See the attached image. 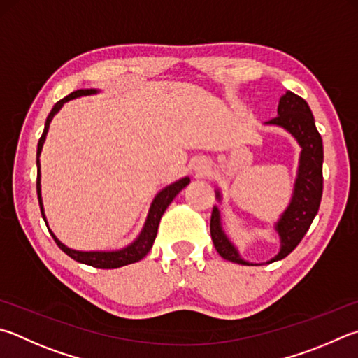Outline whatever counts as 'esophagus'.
I'll return each instance as SVG.
<instances>
[{
    "label": "esophagus",
    "instance_id": "esophagus-1",
    "mask_svg": "<svg viewBox=\"0 0 358 358\" xmlns=\"http://www.w3.org/2000/svg\"><path fill=\"white\" fill-rule=\"evenodd\" d=\"M208 171H210V161H206L203 158L196 161V164H194V172L197 173V177H203V175L208 173Z\"/></svg>",
    "mask_w": 358,
    "mask_h": 358
}]
</instances>
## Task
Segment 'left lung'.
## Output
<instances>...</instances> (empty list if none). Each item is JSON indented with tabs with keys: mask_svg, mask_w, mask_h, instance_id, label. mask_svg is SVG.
<instances>
[{
	"mask_svg": "<svg viewBox=\"0 0 358 358\" xmlns=\"http://www.w3.org/2000/svg\"><path fill=\"white\" fill-rule=\"evenodd\" d=\"M278 115L271 119L269 125H278L294 136L302 147L301 166L296 180L294 196H292L288 210L283 213L277 224V231L282 238V249L278 255L271 259V263L282 259L296 249L302 241L305 233L308 231L311 222L317 214L322 197V139L315 125V117L311 114L307 101L301 96L287 92L278 101ZM219 197V192H217ZM210 231L213 244L222 258L231 263L247 264L239 258L238 252L227 239L220 227V217L217 208H213Z\"/></svg>",
	"mask_w": 358,
	"mask_h": 358,
	"instance_id": "left-lung-1",
	"label": "left lung"
}]
</instances>
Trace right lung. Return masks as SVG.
I'll return each mask as SVG.
<instances>
[{
	"mask_svg": "<svg viewBox=\"0 0 358 358\" xmlns=\"http://www.w3.org/2000/svg\"><path fill=\"white\" fill-rule=\"evenodd\" d=\"M96 90L95 89H80V90H75V92H71L70 95H67L66 99H62L56 103L51 109V113L47 117V122H45V128H43V133L41 136V139H38V144H37V197H38V205H41V213H42V217L45 220V214H43V206H42V197H41V161H38V157H41V152H42V145H43V141L47 138V133H48V128H50V122L53 119L55 114L59 111L62 108L64 103H67L69 100H73L76 96H81V95H90V94H95ZM189 185V178H181L177 183H173L171 186H167L166 189H162L157 197H155L152 208H150V213H148V217H147V222L144 225V230H142L141 236L136 239V241L128 245L127 249H122V250H117V252H78V250H71L69 247L64 245L59 239H57L53 231L51 233V236H53L55 243L57 244V247L62 252H66L70 258L76 259L78 263H84V264H89V266H94V268H99V269H115V268H122V266H127V264H131L139 262V259L144 258L148 252H150L152 245L155 238H157V233H158V225H159V220L162 217V214L167 210V206L172 203V200L175 199V196ZM47 224V222H45Z\"/></svg>",
	"mask_w": 358,
	"mask_h": 358,
	"instance_id": "1",
	"label": "right lung"
}]
</instances>
